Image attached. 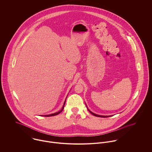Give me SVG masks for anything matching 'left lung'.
Segmentation results:
<instances>
[{"label": "left lung", "instance_id": "8db88e82", "mask_svg": "<svg viewBox=\"0 0 152 152\" xmlns=\"http://www.w3.org/2000/svg\"><path fill=\"white\" fill-rule=\"evenodd\" d=\"M88 111L92 114V115H93L94 116H98V117H102V118H107V117H109V116H103V115H96V114H95V113H93V112H91V111H90L89 110H88Z\"/></svg>", "mask_w": 152, "mask_h": 152}]
</instances>
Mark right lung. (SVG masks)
<instances>
[{"instance_id":"right-lung-1","label":"right lung","mask_w":152,"mask_h":152,"mask_svg":"<svg viewBox=\"0 0 152 152\" xmlns=\"http://www.w3.org/2000/svg\"><path fill=\"white\" fill-rule=\"evenodd\" d=\"M65 103H64V106H63V107H62V109L61 110H59V112H56V113H53V114H50V115H44L45 116H55V115H58L59 113H60L62 110H63V109H64V106H65Z\"/></svg>"}]
</instances>
